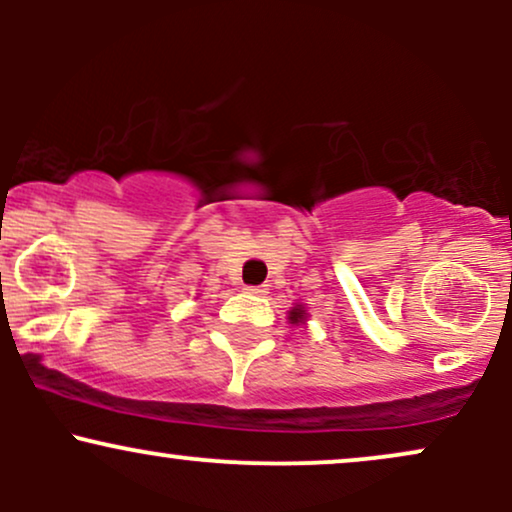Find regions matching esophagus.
<instances>
[{
    "label": "esophagus",
    "mask_w": 512,
    "mask_h": 512,
    "mask_svg": "<svg viewBox=\"0 0 512 512\" xmlns=\"http://www.w3.org/2000/svg\"><path fill=\"white\" fill-rule=\"evenodd\" d=\"M245 293H250V296H267V286H245Z\"/></svg>",
    "instance_id": "1"
}]
</instances>
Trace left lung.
Here are the masks:
<instances>
[{
	"label": "left lung",
	"instance_id": "8db88e82",
	"mask_svg": "<svg viewBox=\"0 0 512 512\" xmlns=\"http://www.w3.org/2000/svg\"><path fill=\"white\" fill-rule=\"evenodd\" d=\"M303 317H305V310L303 308H293L289 320L293 322V325H298V322H303Z\"/></svg>",
	"mask_w": 512,
	"mask_h": 512
}]
</instances>
